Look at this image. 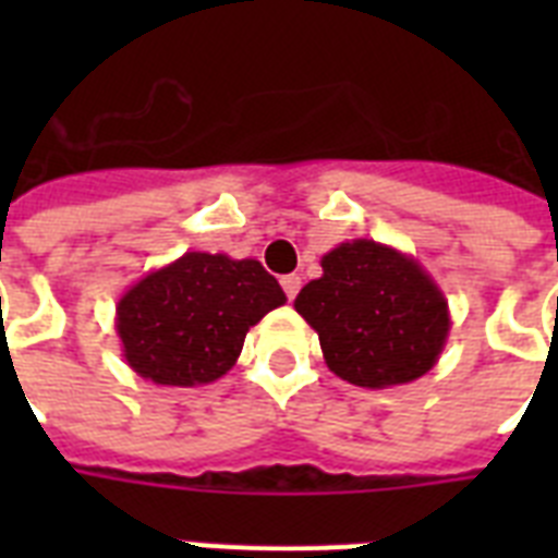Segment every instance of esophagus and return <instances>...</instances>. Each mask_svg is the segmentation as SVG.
Listing matches in <instances>:
<instances>
[{
	"label": "esophagus",
	"instance_id": "obj_1",
	"mask_svg": "<svg viewBox=\"0 0 558 558\" xmlns=\"http://www.w3.org/2000/svg\"><path fill=\"white\" fill-rule=\"evenodd\" d=\"M280 287H283L287 298L292 301V298L298 295V289H301V278H298V275H287V278H280Z\"/></svg>",
	"mask_w": 558,
	"mask_h": 558
}]
</instances>
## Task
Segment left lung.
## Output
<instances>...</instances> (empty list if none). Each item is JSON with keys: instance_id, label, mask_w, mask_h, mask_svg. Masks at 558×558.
Listing matches in <instances>:
<instances>
[{"instance_id": "8db88e82", "label": "left lung", "mask_w": 558, "mask_h": 558, "mask_svg": "<svg viewBox=\"0 0 558 558\" xmlns=\"http://www.w3.org/2000/svg\"><path fill=\"white\" fill-rule=\"evenodd\" d=\"M322 278L295 298L324 362L359 388L408 385L432 371L449 339V301L408 254L350 240L322 257Z\"/></svg>"}]
</instances>
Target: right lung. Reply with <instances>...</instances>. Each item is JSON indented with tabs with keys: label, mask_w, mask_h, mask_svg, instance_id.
<instances>
[{
	"label": "right lung",
	"mask_w": 558,
	"mask_h": 558,
	"mask_svg": "<svg viewBox=\"0 0 558 558\" xmlns=\"http://www.w3.org/2000/svg\"><path fill=\"white\" fill-rule=\"evenodd\" d=\"M283 301V289L260 260L185 252L121 295V353L142 379L156 385H208L234 367L245 332Z\"/></svg>",
	"instance_id": "add662e5"
}]
</instances>
